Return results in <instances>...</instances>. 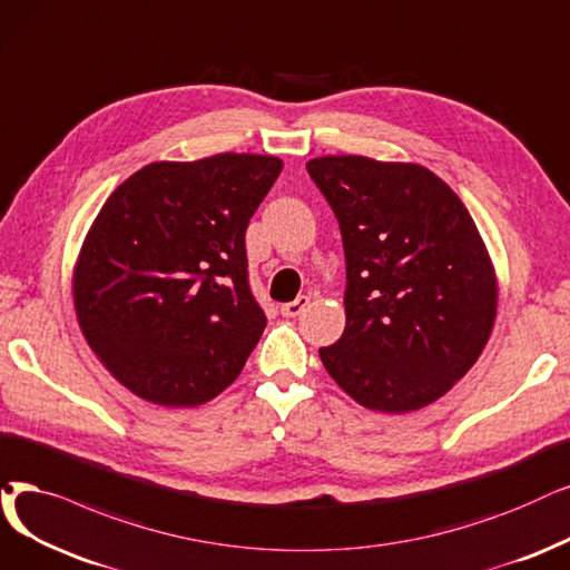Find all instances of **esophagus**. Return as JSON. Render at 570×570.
Instances as JSON below:
<instances>
[{
  "mask_svg": "<svg viewBox=\"0 0 570 570\" xmlns=\"http://www.w3.org/2000/svg\"><path fill=\"white\" fill-rule=\"evenodd\" d=\"M308 304H311V299L304 294V297H297V299L289 302V304H283V306H281V313H283L285 317H297Z\"/></svg>",
  "mask_w": 570,
  "mask_h": 570,
  "instance_id": "1",
  "label": "esophagus"
}]
</instances>
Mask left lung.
Listing matches in <instances>:
<instances>
[{
	"label": "left lung",
	"mask_w": 570,
	"mask_h": 570,
	"mask_svg": "<svg viewBox=\"0 0 570 570\" xmlns=\"http://www.w3.org/2000/svg\"><path fill=\"white\" fill-rule=\"evenodd\" d=\"M346 253V330L321 348L357 404L406 414L440 400L482 355L498 283L487 245L444 179L416 164H306Z\"/></svg>",
	"instance_id": "left-lung-1"
}]
</instances>
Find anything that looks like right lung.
<instances>
[{
  "instance_id": "add662e5",
  "label": "right lung",
  "mask_w": 570,
  "mask_h": 570,
  "mask_svg": "<svg viewBox=\"0 0 570 570\" xmlns=\"http://www.w3.org/2000/svg\"><path fill=\"white\" fill-rule=\"evenodd\" d=\"M281 170L262 154L156 161L105 200L72 292L88 346L130 393L198 406L236 381L266 327L245 229Z\"/></svg>"
}]
</instances>
